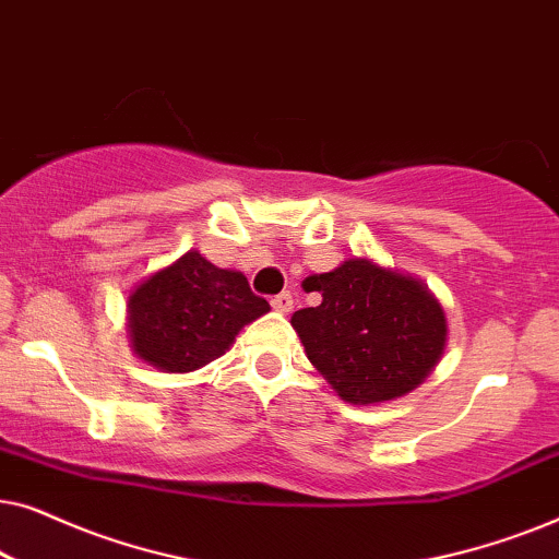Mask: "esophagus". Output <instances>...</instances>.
<instances>
[{"label":"esophagus","mask_w":559,"mask_h":559,"mask_svg":"<svg viewBox=\"0 0 559 559\" xmlns=\"http://www.w3.org/2000/svg\"><path fill=\"white\" fill-rule=\"evenodd\" d=\"M272 308L280 310V312H289L293 310V295L289 293H280L272 297Z\"/></svg>","instance_id":"34e87169"}]
</instances>
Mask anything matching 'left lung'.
Segmentation results:
<instances>
[{
	"label": "left lung",
	"mask_w": 559,
	"mask_h": 559,
	"mask_svg": "<svg viewBox=\"0 0 559 559\" xmlns=\"http://www.w3.org/2000/svg\"><path fill=\"white\" fill-rule=\"evenodd\" d=\"M302 287L323 302L297 310L293 328L312 366L346 402L396 400L438 366L445 312L417 280L348 259Z\"/></svg>",
	"instance_id": "8db88e82"
}]
</instances>
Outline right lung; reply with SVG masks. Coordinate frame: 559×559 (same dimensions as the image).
<instances>
[{
	"instance_id": "obj_1",
	"label": "right lung",
	"mask_w": 559,
	"mask_h": 559,
	"mask_svg": "<svg viewBox=\"0 0 559 559\" xmlns=\"http://www.w3.org/2000/svg\"><path fill=\"white\" fill-rule=\"evenodd\" d=\"M270 312L241 272L188 251L129 297L136 356L167 373L195 371L224 356L243 325Z\"/></svg>"
}]
</instances>
